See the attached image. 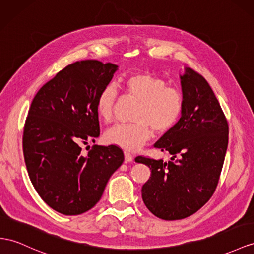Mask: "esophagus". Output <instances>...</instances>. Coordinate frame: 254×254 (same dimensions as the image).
<instances>
[{"instance_id": "1", "label": "esophagus", "mask_w": 254, "mask_h": 254, "mask_svg": "<svg viewBox=\"0 0 254 254\" xmlns=\"http://www.w3.org/2000/svg\"><path fill=\"white\" fill-rule=\"evenodd\" d=\"M125 161H126V163H127V162H132L133 161V155L127 151H125Z\"/></svg>"}]
</instances>
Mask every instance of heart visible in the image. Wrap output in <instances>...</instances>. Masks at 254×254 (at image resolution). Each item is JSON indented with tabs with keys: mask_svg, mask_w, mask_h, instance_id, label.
Here are the masks:
<instances>
[{
	"mask_svg": "<svg viewBox=\"0 0 254 254\" xmlns=\"http://www.w3.org/2000/svg\"><path fill=\"white\" fill-rule=\"evenodd\" d=\"M121 87L126 96L138 101L133 120L129 125H117L105 134L107 142L134 151L151 138L152 129L164 134L175 127L184 110V95L176 87L168 86L163 77L136 71L123 77ZM118 92L107 84L96 100V112L106 123L115 118Z\"/></svg>",
	"mask_w": 254,
	"mask_h": 254,
	"instance_id": "obj_1",
	"label": "heart"
}]
</instances>
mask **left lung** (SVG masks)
<instances>
[{
	"label": "left lung",
	"mask_w": 254,
	"mask_h": 254,
	"mask_svg": "<svg viewBox=\"0 0 254 254\" xmlns=\"http://www.w3.org/2000/svg\"><path fill=\"white\" fill-rule=\"evenodd\" d=\"M180 76L184 110L175 127L154 147L172 154L171 161L137 157L151 170L141 188L146 207L155 217L185 219L203 207L216 190L222 171L229 125L209 83L186 67Z\"/></svg>",
	"instance_id": "8db88e82"
}]
</instances>
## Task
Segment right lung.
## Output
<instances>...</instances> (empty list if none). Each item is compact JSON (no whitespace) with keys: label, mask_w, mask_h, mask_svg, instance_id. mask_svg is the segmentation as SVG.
<instances>
[{"label":"right lung","mask_w":254,"mask_h":254,"mask_svg":"<svg viewBox=\"0 0 254 254\" xmlns=\"http://www.w3.org/2000/svg\"><path fill=\"white\" fill-rule=\"evenodd\" d=\"M118 66L77 61L60 70L32 101L23 129V155L31 183L54 210L76 216L94 207L110 176L123 163L117 146L81 145L100 136L96 100Z\"/></svg>","instance_id":"add662e5"}]
</instances>
